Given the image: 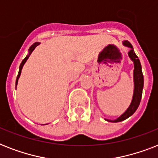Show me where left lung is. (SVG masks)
<instances>
[{
	"label": "left lung",
	"instance_id": "obj_1",
	"mask_svg": "<svg viewBox=\"0 0 158 158\" xmlns=\"http://www.w3.org/2000/svg\"><path fill=\"white\" fill-rule=\"evenodd\" d=\"M123 45L130 48V51L128 52V55H129L130 60L134 62V68H135L134 69V94H133L131 103L127 110H125L120 116L116 118L115 120L105 119L108 122H120V121L126 120L127 118L131 116L139 107L140 101H141V98H142L143 89V75L142 73V66L140 64L139 59L135 54L134 48L130 42L125 40L123 42Z\"/></svg>",
	"mask_w": 158,
	"mask_h": 158
}]
</instances>
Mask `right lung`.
Listing matches in <instances>:
<instances>
[{"label":"right lung","mask_w":158,"mask_h":158,"mask_svg":"<svg viewBox=\"0 0 158 158\" xmlns=\"http://www.w3.org/2000/svg\"><path fill=\"white\" fill-rule=\"evenodd\" d=\"M40 44V43H33V45L31 46L30 48H29V49H28V54L26 56V57L24 58V59L22 60V62H21V64L20 65H19V74L18 75H17V79H16V82H15V84H16V86H17V84H18V80L19 79V76H20V74H21V70H22V69H23V64H25V62L27 61V60L28 59V57H29V56L31 55V53L33 52V51L36 48V47L37 46H38Z\"/></svg>","instance_id":"obj_1"}]
</instances>
